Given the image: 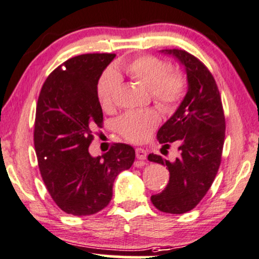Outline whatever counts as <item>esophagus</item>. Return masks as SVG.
Instances as JSON below:
<instances>
[{"label": "esophagus", "instance_id": "esophagus-1", "mask_svg": "<svg viewBox=\"0 0 259 259\" xmlns=\"http://www.w3.org/2000/svg\"><path fill=\"white\" fill-rule=\"evenodd\" d=\"M136 156H137L138 159L144 160L146 158V151L144 149H137L136 150Z\"/></svg>", "mask_w": 259, "mask_h": 259}]
</instances>
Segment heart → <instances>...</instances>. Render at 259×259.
<instances>
[{
    "instance_id": "obj_1",
    "label": "heart",
    "mask_w": 259,
    "mask_h": 259,
    "mask_svg": "<svg viewBox=\"0 0 259 259\" xmlns=\"http://www.w3.org/2000/svg\"><path fill=\"white\" fill-rule=\"evenodd\" d=\"M119 68L131 78L150 89L153 102L164 112L176 108L186 92V78L179 71H170L169 63L153 56H143L130 63L120 64ZM120 87V76L115 70H107L97 82V97L103 108L113 105L114 97ZM159 116L154 110L127 112L115 121V128L125 139L132 143L145 142Z\"/></svg>"
}]
</instances>
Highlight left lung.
Listing matches in <instances>:
<instances>
[{
    "instance_id": "left-lung-1",
    "label": "left lung",
    "mask_w": 259,
    "mask_h": 259,
    "mask_svg": "<svg viewBox=\"0 0 259 259\" xmlns=\"http://www.w3.org/2000/svg\"><path fill=\"white\" fill-rule=\"evenodd\" d=\"M182 64L187 75V94L179 108L158 130L163 147L179 145L174 162L150 153V162L165 165L169 183L151 196L153 206L164 213L183 214L196 207L209 189L221 163L225 140V115L215 79L204 64L184 50H162Z\"/></svg>"
}]
</instances>
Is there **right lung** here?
<instances>
[{"mask_svg":"<svg viewBox=\"0 0 259 259\" xmlns=\"http://www.w3.org/2000/svg\"><path fill=\"white\" fill-rule=\"evenodd\" d=\"M114 58V53H88L68 59L46 78L38 99L39 170L57 206L71 215H92L108 206L116 176L136 158L133 147L121 143L102 156L89 153L93 131L103 121L97 82Z\"/></svg>","mask_w":259,"mask_h":259,"instance_id":"1","label":"right lung"}]
</instances>
